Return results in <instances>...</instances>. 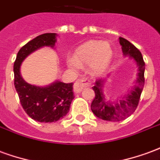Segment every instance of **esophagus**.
Here are the masks:
<instances>
[{
    "label": "esophagus",
    "instance_id": "obj_1",
    "mask_svg": "<svg viewBox=\"0 0 160 160\" xmlns=\"http://www.w3.org/2000/svg\"><path fill=\"white\" fill-rule=\"evenodd\" d=\"M88 86H89V83L87 82V80H76L74 85H73V92H74L75 93H80V92L83 90L84 87H88Z\"/></svg>",
    "mask_w": 160,
    "mask_h": 160
}]
</instances>
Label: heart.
<instances>
[{"label": "heart", "mask_w": 160, "mask_h": 160, "mask_svg": "<svg viewBox=\"0 0 160 160\" xmlns=\"http://www.w3.org/2000/svg\"><path fill=\"white\" fill-rule=\"evenodd\" d=\"M112 56L113 50L109 42L89 40L77 48L73 58L67 60V64L74 72L79 71L80 67L88 65L89 73L96 77L106 71Z\"/></svg>", "instance_id": "b5f03b06"}]
</instances>
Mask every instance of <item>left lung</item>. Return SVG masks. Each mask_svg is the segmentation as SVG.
Returning <instances> with one entry per match:
<instances>
[{
	"label": "left lung",
	"instance_id": "left-lung-1",
	"mask_svg": "<svg viewBox=\"0 0 160 160\" xmlns=\"http://www.w3.org/2000/svg\"><path fill=\"white\" fill-rule=\"evenodd\" d=\"M119 42L122 46L123 56L133 58L136 63L138 68L137 78L134 87L122 98H118L117 101L107 100L104 94L103 88L106 78L99 79L95 82L92 87L95 98L91 104V109L97 118L104 121L117 122L124 120L133 114L137 108L144 87L145 62L141 51L123 38H119Z\"/></svg>",
	"mask_w": 160,
	"mask_h": 160
}]
</instances>
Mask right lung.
Instances as JSON below:
<instances>
[{
  "mask_svg": "<svg viewBox=\"0 0 160 160\" xmlns=\"http://www.w3.org/2000/svg\"><path fill=\"white\" fill-rule=\"evenodd\" d=\"M56 37V33H44L31 40L19 49L13 65L14 87L20 104L30 118L39 122H55L68 114L74 98L73 83L56 80L46 87L32 85L22 78L20 66L37 49L45 46L54 48Z\"/></svg>",
  "mask_w": 160,
  "mask_h": 160,
  "instance_id": "1",
  "label": "right lung"
}]
</instances>
